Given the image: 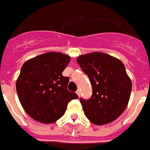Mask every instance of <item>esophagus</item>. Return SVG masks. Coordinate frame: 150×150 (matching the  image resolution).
<instances>
[{
    "instance_id": "1",
    "label": "esophagus",
    "mask_w": 150,
    "mask_h": 150,
    "mask_svg": "<svg viewBox=\"0 0 150 150\" xmlns=\"http://www.w3.org/2000/svg\"><path fill=\"white\" fill-rule=\"evenodd\" d=\"M76 94L78 95L79 96H80V90H79V89H78V90L76 91Z\"/></svg>"
}]
</instances>
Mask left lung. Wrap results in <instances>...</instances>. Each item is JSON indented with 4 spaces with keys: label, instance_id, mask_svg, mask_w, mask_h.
I'll return each instance as SVG.
<instances>
[{
    "label": "left lung",
    "instance_id": "left-lung-1",
    "mask_svg": "<svg viewBox=\"0 0 150 150\" xmlns=\"http://www.w3.org/2000/svg\"><path fill=\"white\" fill-rule=\"evenodd\" d=\"M77 62L92 87L90 99L80 103L88 119L102 125L117 119L128 105L132 83L120 60L100 52L79 56Z\"/></svg>",
    "mask_w": 150,
    "mask_h": 150
}]
</instances>
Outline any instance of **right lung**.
<instances>
[{"label": "right lung", "instance_id": "right-lung-1", "mask_svg": "<svg viewBox=\"0 0 150 150\" xmlns=\"http://www.w3.org/2000/svg\"><path fill=\"white\" fill-rule=\"evenodd\" d=\"M71 57L59 52L45 53L22 65L16 83L19 100L28 115L50 124L61 118L71 100L79 98L67 90L68 77L62 72Z\"/></svg>", "mask_w": 150, "mask_h": 150}]
</instances>
